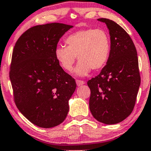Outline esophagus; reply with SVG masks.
Returning a JSON list of instances; mask_svg holds the SVG:
<instances>
[{
  "instance_id": "34e87169",
  "label": "esophagus",
  "mask_w": 151,
  "mask_h": 151,
  "mask_svg": "<svg viewBox=\"0 0 151 151\" xmlns=\"http://www.w3.org/2000/svg\"><path fill=\"white\" fill-rule=\"evenodd\" d=\"M76 82H77V86H81V85H82V84H85V82H84V81L79 80V79H77V80H76Z\"/></svg>"
}]
</instances>
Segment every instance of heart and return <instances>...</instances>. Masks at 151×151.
I'll return each mask as SVG.
<instances>
[{
  "mask_svg": "<svg viewBox=\"0 0 151 151\" xmlns=\"http://www.w3.org/2000/svg\"><path fill=\"white\" fill-rule=\"evenodd\" d=\"M67 46H58L55 56L64 70H72L76 58L79 64L75 69L80 76L88 74L91 69L99 71L107 64L111 52L109 34L101 29H87L76 31L66 38Z\"/></svg>",
  "mask_w": 151,
  "mask_h": 151,
  "instance_id": "obj_1",
  "label": "heart"
}]
</instances>
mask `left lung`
<instances>
[{
  "label": "left lung",
  "mask_w": 151,
  "mask_h": 151,
  "mask_svg": "<svg viewBox=\"0 0 151 151\" xmlns=\"http://www.w3.org/2000/svg\"><path fill=\"white\" fill-rule=\"evenodd\" d=\"M111 52L107 64L87 82L91 91L89 110L97 120L107 125L118 123L131 114L140 84L135 44L120 25L107 19Z\"/></svg>",
  "instance_id": "8db88e82"
}]
</instances>
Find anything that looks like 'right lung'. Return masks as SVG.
I'll return each instance as SVG.
<instances>
[{"mask_svg": "<svg viewBox=\"0 0 151 151\" xmlns=\"http://www.w3.org/2000/svg\"><path fill=\"white\" fill-rule=\"evenodd\" d=\"M72 26L51 23L30 28L13 50L9 77L15 104L30 122L44 128L65 120L77 87L56 58L59 39Z\"/></svg>", "mask_w": 151, "mask_h": 151, "instance_id": "add662e5", "label": "right lung"}]
</instances>
